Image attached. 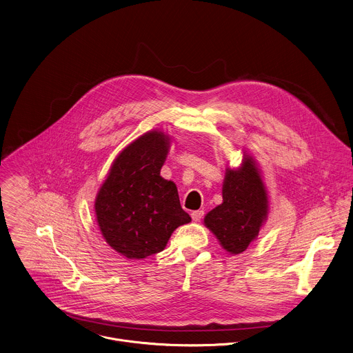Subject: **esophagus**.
Returning <instances> with one entry per match:
<instances>
[{
  "label": "esophagus",
  "instance_id": "1",
  "mask_svg": "<svg viewBox=\"0 0 353 353\" xmlns=\"http://www.w3.org/2000/svg\"><path fill=\"white\" fill-rule=\"evenodd\" d=\"M203 210H196V212H192L191 214V216H192V219L195 221V222H199L202 218H203Z\"/></svg>",
  "mask_w": 353,
  "mask_h": 353
}]
</instances>
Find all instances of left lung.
<instances>
[{
    "label": "left lung",
    "instance_id": "obj_1",
    "mask_svg": "<svg viewBox=\"0 0 353 353\" xmlns=\"http://www.w3.org/2000/svg\"><path fill=\"white\" fill-rule=\"evenodd\" d=\"M269 210V195L261 169L254 157L244 151L241 165L226 169L222 203L206 214L203 223L228 254L237 255L256 240Z\"/></svg>",
    "mask_w": 353,
    "mask_h": 353
}]
</instances>
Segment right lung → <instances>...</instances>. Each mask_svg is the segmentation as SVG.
I'll return each instance as SVG.
<instances>
[{
  "mask_svg": "<svg viewBox=\"0 0 353 353\" xmlns=\"http://www.w3.org/2000/svg\"><path fill=\"white\" fill-rule=\"evenodd\" d=\"M172 138L159 130L124 147L98 190L94 212L105 241L127 259L163 251L172 233L191 222L177 187L161 176Z\"/></svg>",
  "mask_w": 353,
  "mask_h": 353,
  "instance_id": "right-lung-1",
  "label": "right lung"
}]
</instances>
